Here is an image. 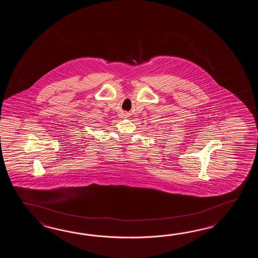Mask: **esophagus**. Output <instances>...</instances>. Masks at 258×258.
<instances>
[{"label": "esophagus", "instance_id": "esophagus-1", "mask_svg": "<svg viewBox=\"0 0 258 258\" xmlns=\"http://www.w3.org/2000/svg\"><path fill=\"white\" fill-rule=\"evenodd\" d=\"M120 117L121 118H126V117H128V113L127 112H121V114H120Z\"/></svg>", "mask_w": 258, "mask_h": 258}]
</instances>
